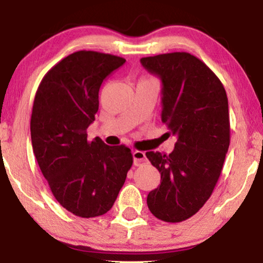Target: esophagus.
<instances>
[{"label":"esophagus","instance_id":"34e87169","mask_svg":"<svg viewBox=\"0 0 263 263\" xmlns=\"http://www.w3.org/2000/svg\"><path fill=\"white\" fill-rule=\"evenodd\" d=\"M133 160H134L135 166H139V165L145 163L146 161L145 152H141V151H134V152H133Z\"/></svg>","mask_w":263,"mask_h":263}]
</instances>
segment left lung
<instances>
[{
	"mask_svg": "<svg viewBox=\"0 0 263 263\" xmlns=\"http://www.w3.org/2000/svg\"><path fill=\"white\" fill-rule=\"evenodd\" d=\"M161 80V122L177 136L166 156L147 152L160 184L147 196L151 213L166 222L193 217L213 193L230 145L229 103L217 75L188 52L143 57Z\"/></svg>",
	"mask_w": 263,
	"mask_h": 263,
	"instance_id": "obj_1",
	"label": "left lung"
}]
</instances>
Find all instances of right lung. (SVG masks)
I'll return each mask as SVG.
<instances>
[{
    "mask_svg": "<svg viewBox=\"0 0 263 263\" xmlns=\"http://www.w3.org/2000/svg\"><path fill=\"white\" fill-rule=\"evenodd\" d=\"M124 59L77 51L53 66L39 85L31 116L35 159L62 207L81 218L111 210L133 165L130 149L87 140L99 88Z\"/></svg>",
    "mask_w": 263,
    "mask_h": 263,
    "instance_id": "right-lung-1",
    "label": "right lung"
}]
</instances>
